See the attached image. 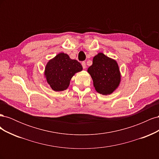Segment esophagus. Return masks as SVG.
Returning a JSON list of instances; mask_svg holds the SVG:
<instances>
[{
	"label": "esophagus",
	"instance_id": "esophagus-1",
	"mask_svg": "<svg viewBox=\"0 0 159 159\" xmlns=\"http://www.w3.org/2000/svg\"><path fill=\"white\" fill-rule=\"evenodd\" d=\"M81 65H82V67L84 69H85L86 68V64L85 61H82V63H81Z\"/></svg>",
	"mask_w": 159,
	"mask_h": 159
}]
</instances>
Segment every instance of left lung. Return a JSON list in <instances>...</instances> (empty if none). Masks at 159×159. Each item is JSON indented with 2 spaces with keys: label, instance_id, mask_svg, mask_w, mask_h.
Segmentation results:
<instances>
[{
  "label": "left lung",
  "instance_id": "1",
  "mask_svg": "<svg viewBox=\"0 0 159 159\" xmlns=\"http://www.w3.org/2000/svg\"><path fill=\"white\" fill-rule=\"evenodd\" d=\"M93 79L95 90L99 93H113L120 83L121 75L116 61L99 53L93 59V64L88 70Z\"/></svg>",
  "mask_w": 159,
  "mask_h": 159
}]
</instances>
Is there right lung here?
I'll use <instances>...</instances> for the list:
<instances>
[{
    "label": "right lung",
    "instance_id": "right-lung-1",
    "mask_svg": "<svg viewBox=\"0 0 159 159\" xmlns=\"http://www.w3.org/2000/svg\"><path fill=\"white\" fill-rule=\"evenodd\" d=\"M82 69L78 61L71 60L68 54L60 53L48 62L44 74L52 89L61 91L68 88L72 76Z\"/></svg>",
    "mask_w": 159,
    "mask_h": 159
}]
</instances>
